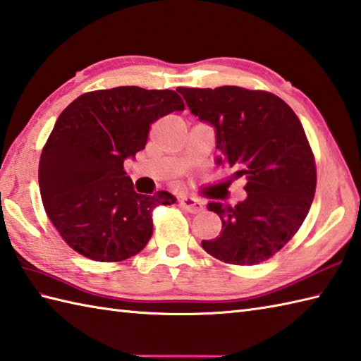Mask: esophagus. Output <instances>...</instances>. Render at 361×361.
I'll return each mask as SVG.
<instances>
[{"instance_id": "34e87169", "label": "esophagus", "mask_w": 361, "mask_h": 361, "mask_svg": "<svg viewBox=\"0 0 361 361\" xmlns=\"http://www.w3.org/2000/svg\"><path fill=\"white\" fill-rule=\"evenodd\" d=\"M179 202H180V207L190 213H200L204 209V204L200 200H196V197H191V196H183Z\"/></svg>"}]
</instances>
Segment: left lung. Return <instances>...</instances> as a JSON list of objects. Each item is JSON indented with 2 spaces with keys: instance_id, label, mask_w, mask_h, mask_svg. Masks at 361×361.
I'll list each match as a JSON object with an SVG mask.
<instances>
[{
  "instance_id": "obj_1",
  "label": "left lung",
  "mask_w": 361,
  "mask_h": 361,
  "mask_svg": "<svg viewBox=\"0 0 361 361\" xmlns=\"http://www.w3.org/2000/svg\"><path fill=\"white\" fill-rule=\"evenodd\" d=\"M178 92L191 114L216 132V161L246 178V200L209 202L223 221L204 251L231 264L268 260L288 243L307 216L316 190V164L305 130L293 109L276 94L237 85Z\"/></svg>"
}]
</instances>
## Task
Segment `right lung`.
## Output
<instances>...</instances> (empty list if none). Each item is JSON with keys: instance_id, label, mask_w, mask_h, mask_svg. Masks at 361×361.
Wrapping results in <instances>:
<instances>
[{"instance_id": "obj_1", "label": "right lung", "mask_w": 361, "mask_h": 361, "mask_svg": "<svg viewBox=\"0 0 361 361\" xmlns=\"http://www.w3.org/2000/svg\"><path fill=\"white\" fill-rule=\"evenodd\" d=\"M183 109L174 90L128 85L80 94L59 115L42 149L39 185L48 218L71 249L109 263L148 245L152 210L176 197L138 195L123 164L145 149L154 121Z\"/></svg>"}]
</instances>
